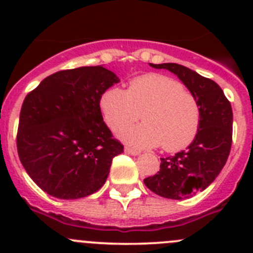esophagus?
I'll return each instance as SVG.
<instances>
[{
	"label": "esophagus",
	"mask_w": 253,
	"mask_h": 253,
	"mask_svg": "<svg viewBox=\"0 0 253 253\" xmlns=\"http://www.w3.org/2000/svg\"><path fill=\"white\" fill-rule=\"evenodd\" d=\"M125 152H126L128 154H131V156H137V154H139V151L130 148V147H125Z\"/></svg>",
	"instance_id": "obj_1"
}]
</instances>
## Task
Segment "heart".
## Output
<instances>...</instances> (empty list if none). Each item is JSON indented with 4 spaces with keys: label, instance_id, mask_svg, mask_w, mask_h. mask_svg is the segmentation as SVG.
Here are the masks:
<instances>
[{
    "label": "heart",
    "instance_id": "1",
    "mask_svg": "<svg viewBox=\"0 0 253 253\" xmlns=\"http://www.w3.org/2000/svg\"><path fill=\"white\" fill-rule=\"evenodd\" d=\"M100 106L110 128L137 122L135 126L118 130L119 137L135 147H162L166 152L186 148L195 139L202 111L196 96L180 82L163 75L133 78L126 91L111 87L104 92Z\"/></svg>",
    "mask_w": 253,
    "mask_h": 253
}]
</instances>
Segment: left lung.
I'll list each match as a JSON object with an SVG mask.
<instances>
[{
    "label": "left lung",
    "instance_id": "left-lung-1",
    "mask_svg": "<svg viewBox=\"0 0 253 253\" xmlns=\"http://www.w3.org/2000/svg\"><path fill=\"white\" fill-rule=\"evenodd\" d=\"M175 73L198 99L202 111L195 139L185 151L161 158L160 171L144 178L151 191L181 200L207 189L224 167L232 147L233 113L218 84L177 63L152 64Z\"/></svg>",
    "mask_w": 253,
    "mask_h": 253
}]
</instances>
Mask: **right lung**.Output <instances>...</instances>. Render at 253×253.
<instances>
[{"label":"right lung","mask_w":253,"mask_h":253,"mask_svg":"<svg viewBox=\"0 0 253 253\" xmlns=\"http://www.w3.org/2000/svg\"><path fill=\"white\" fill-rule=\"evenodd\" d=\"M119 78L101 66L59 71L26 95L17 153L35 184L58 199L101 189L124 146L102 119L100 100Z\"/></svg>","instance_id":"right-lung-1"}]
</instances>
